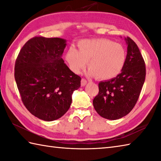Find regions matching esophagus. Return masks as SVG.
<instances>
[{
  "mask_svg": "<svg viewBox=\"0 0 161 161\" xmlns=\"http://www.w3.org/2000/svg\"><path fill=\"white\" fill-rule=\"evenodd\" d=\"M87 84V80L84 78H82L81 80V86H85Z\"/></svg>",
  "mask_w": 161,
  "mask_h": 161,
  "instance_id": "esophagus-1",
  "label": "esophagus"
}]
</instances>
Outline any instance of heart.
Segmentation results:
<instances>
[{"instance_id": "b5f03b06", "label": "heart", "mask_w": 161, "mask_h": 161, "mask_svg": "<svg viewBox=\"0 0 161 161\" xmlns=\"http://www.w3.org/2000/svg\"><path fill=\"white\" fill-rule=\"evenodd\" d=\"M78 50L71 47L66 54L69 68L75 74L80 73L88 62L90 75L111 79L119 74L125 65V48L108 39L83 40L78 43Z\"/></svg>"}]
</instances>
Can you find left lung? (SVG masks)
Wrapping results in <instances>:
<instances>
[{"label": "left lung", "instance_id": "obj_1", "mask_svg": "<svg viewBox=\"0 0 161 161\" xmlns=\"http://www.w3.org/2000/svg\"><path fill=\"white\" fill-rule=\"evenodd\" d=\"M128 45L125 65L120 74L99 83V93L93 99L99 116L117 120L128 114L137 103L146 76V66L138 46L131 38Z\"/></svg>", "mask_w": 161, "mask_h": 161}]
</instances>
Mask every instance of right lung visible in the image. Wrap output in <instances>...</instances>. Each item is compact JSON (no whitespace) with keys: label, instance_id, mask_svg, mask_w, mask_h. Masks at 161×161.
I'll use <instances>...</instances> for the list:
<instances>
[{"label":"right lung","instance_id":"obj_1","mask_svg":"<svg viewBox=\"0 0 161 161\" xmlns=\"http://www.w3.org/2000/svg\"><path fill=\"white\" fill-rule=\"evenodd\" d=\"M65 39L36 36L24 44L14 65V78L23 104L39 119L53 121L69 110L81 78L66 65Z\"/></svg>","mask_w":161,"mask_h":161}]
</instances>
